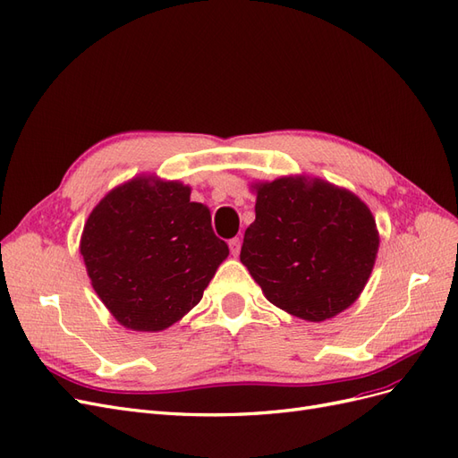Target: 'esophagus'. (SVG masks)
<instances>
[{"label": "esophagus", "mask_w": 458, "mask_h": 458, "mask_svg": "<svg viewBox=\"0 0 458 458\" xmlns=\"http://www.w3.org/2000/svg\"><path fill=\"white\" fill-rule=\"evenodd\" d=\"M229 250H231V254L237 258L239 256V252H241V241L239 239H231L229 241Z\"/></svg>", "instance_id": "34e87169"}]
</instances>
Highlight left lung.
<instances>
[{
  "instance_id": "left-lung-1",
  "label": "left lung",
  "mask_w": 458,
  "mask_h": 458,
  "mask_svg": "<svg viewBox=\"0 0 458 458\" xmlns=\"http://www.w3.org/2000/svg\"><path fill=\"white\" fill-rule=\"evenodd\" d=\"M256 221L241 261L273 306L321 323L361 296L378 254L369 206L321 177L283 175L252 183Z\"/></svg>"
}]
</instances>
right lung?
Here are the masks:
<instances>
[{
	"instance_id": "add662e5",
	"label": "right lung",
	"mask_w": 458,
	"mask_h": 458,
	"mask_svg": "<svg viewBox=\"0 0 458 458\" xmlns=\"http://www.w3.org/2000/svg\"><path fill=\"white\" fill-rule=\"evenodd\" d=\"M80 254L122 327L160 332L202 300L229 246L214 234L208 206L191 202L189 185L143 174L93 208Z\"/></svg>"
}]
</instances>
